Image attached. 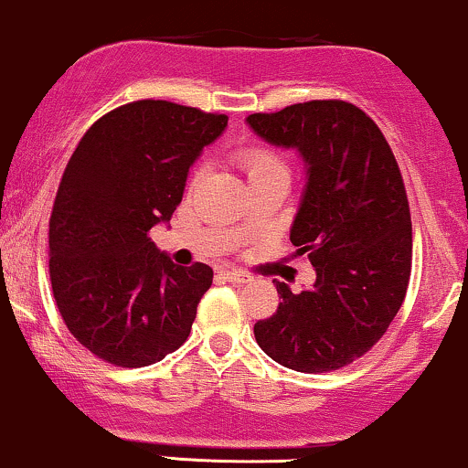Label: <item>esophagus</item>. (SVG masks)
I'll use <instances>...</instances> for the list:
<instances>
[{
  "mask_svg": "<svg viewBox=\"0 0 468 468\" xmlns=\"http://www.w3.org/2000/svg\"><path fill=\"white\" fill-rule=\"evenodd\" d=\"M221 276L228 280V282H234V284L250 282V276H247V273H240V271H221Z\"/></svg>",
  "mask_w": 468,
  "mask_h": 468,
  "instance_id": "esophagus-1",
  "label": "esophagus"
}]
</instances>
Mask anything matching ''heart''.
<instances>
[{
  "label": "heart",
  "mask_w": 468,
  "mask_h": 468,
  "mask_svg": "<svg viewBox=\"0 0 468 468\" xmlns=\"http://www.w3.org/2000/svg\"><path fill=\"white\" fill-rule=\"evenodd\" d=\"M239 162L250 181L265 179V177H287L289 179L287 159L282 157V153H278L276 148H271V146H265V144L247 146L239 153ZM203 170H206L203 166H197L195 170H192L190 186L199 184V179L203 177Z\"/></svg>",
  "instance_id": "obj_1"
}]
</instances>
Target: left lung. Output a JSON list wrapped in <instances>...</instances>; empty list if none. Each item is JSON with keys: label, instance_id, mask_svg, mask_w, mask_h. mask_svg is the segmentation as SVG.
Returning <instances> with one entry per match:
<instances>
[{"label": "left lung", "instance_id": "left-lung-1", "mask_svg": "<svg viewBox=\"0 0 468 468\" xmlns=\"http://www.w3.org/2000/svg\"><path fill=\"white\" fill-rule=\"evenodd\" d=\"M247 122L309 166L291 243L317 271L300 293L273 280L282 302L254 324L256 342L295 372L339 370L386 335L408 293L411 217L397 157L375 120L346 101L289 104Z\"/></svg>", "mask_w": 468, "mask_h": 468}]
</instances>
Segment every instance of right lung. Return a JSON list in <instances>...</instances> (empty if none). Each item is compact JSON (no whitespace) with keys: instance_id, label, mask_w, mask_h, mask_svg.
Wrapping results in <instances>:
<instances>
[{"instance_id":"1","label":"right lung","mask_w":468,"mask_h":468,"mask_svg":"<svg viewBox=\"0 0 468 468\" xmlns=\"http://www.w3.org/2000/svg\"><path fill=\"white\" fill-rule=\"evenodd\" d=\"M228 115L135 101L98 118L71 153L49 214V282L76 342L118 367L162 361L188 339L212 284L203 262L179 267L151 240Z\"/></svg>"}]
</instances>
